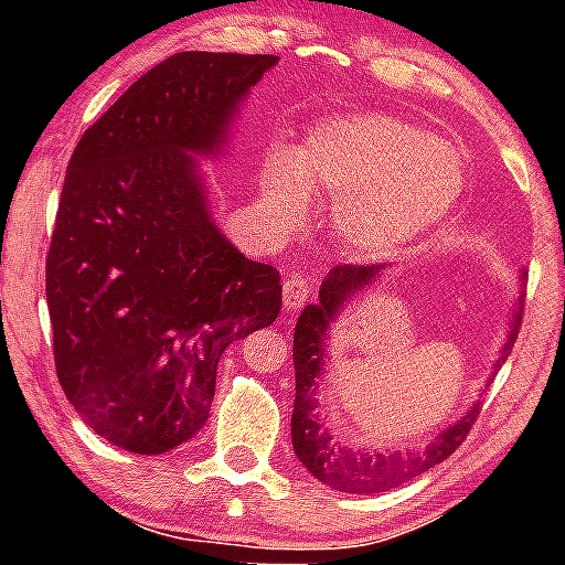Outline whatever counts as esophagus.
Returning <instances> with one entry per match:
<instances>
[{
  "label": "esophagus",
  "mask_w": 565,
  "mask_h": 565,
  "mask_svg": "<svg viewBox=\"0 0 565 565\" xmlns=\"http://www.w3.org/2000/svg\"><path fill=\"white\" fill-rule=\"evenodd\" d=\"M308 296H311V285H308V280H303L300 275L285 277V282H282L285 311H298V308H303Z\"/></svg>",
  "instance_id": "esophagus-1"
}]
</instances>
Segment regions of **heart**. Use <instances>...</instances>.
<instances>
[{
	"label": "heart",
	"instance_id": "b5f03b06",
	"mask_svg": "<svg viewBox=\"0 0 565 565\" xmlns=\"http://www.w3.org/2000/svg\"><path fill=\"white\" fill-rule=\"evenodd\" d=\"M468 169L462 153L429 128L385 113L327 118L296 153L275 151L265 192L285 223L303 221L311 195L337 200L339 242L360 257H391L435 231L458 205Z\"/></svg>",
	"mask_w": 565,
	"mask_h": 565
}]
</instances>
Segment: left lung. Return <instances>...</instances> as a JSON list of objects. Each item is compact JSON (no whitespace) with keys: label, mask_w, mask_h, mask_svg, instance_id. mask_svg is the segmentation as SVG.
<instances>
[{"label":"left lung","mask_w":565,"mask_h":565,"mask_svg":"<svg viewBox=\"0 0 565 565\" xmlns=\"http://www.w3.org/2000/svg\"><path fill=\"white\" fill-rule=\"evenodd\" d=\"M385 273L383 265L354 267L339 265L323 277L319 288V300L303 308L300 319L292 331V362H296V404H292L290 437L292 450L298 460L313 478L327 483L329 489L344 493H381L391 491L404 481H412L414 476L435 468L437 462L458 450L462 439L468 437L473 427L481 401H476L458 422L445 427L435 439H429L427 447H414V450L401 452L396 447L385 450H367V447H352L334 437L327 427V419L319 414V383L327 373V339L331 337V327L337 319H342L347 306L362 292L377 285ZM522 285L527 277H520ZM524 292L516 298V306L509 321V331L504 344H501L499 358L493 362V373L501 367V362L509 358L516 342V331L522 323ZM493 375L486 381L489 385Z\"/></svg>","instance_id":"8db88e82"}]
</instances>
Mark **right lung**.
<instances>
[{"label": "right lung", "instance_id": "obj_1", "mask_svg": "<svg viewBox=\"0 0 565 565\" xmlns=\"http://www.w3.org/2000/svg\"><path fill=\"white\" fill-rule=\"evenodd\" d=\"M280 56L182 51L84 130L45 262L58 383L120 450L161 455L203 429L221 354L265 329L280 273L218 228L200 159Z\"/></svg>", "mask_w": 565, "mask_h": 565}]
</instances>
